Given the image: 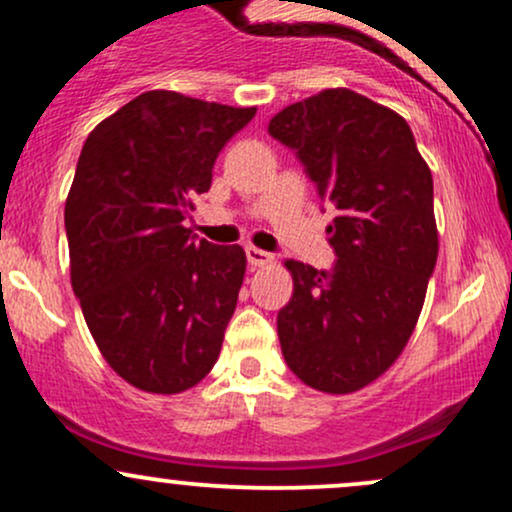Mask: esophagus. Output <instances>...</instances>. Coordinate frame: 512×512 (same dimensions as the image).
<instances>
[{
  "label": "esophagus",
  "instance_id": "34e87169",
  "mask_svg": "<svg viewBox=\"0 0 512 512\" xmlns=\"http://www.w3.org/2000/svg\"><path fill=\"white\" fill-rule=\"evenodd\" d=\"M245 255H248V262L252 264V267H267V264H272V252L267 250H260V248H245Z\"/></svg>",
  "mask_w": 512,
  "mask_h": 512
}]
</instances>
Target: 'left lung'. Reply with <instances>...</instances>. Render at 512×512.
Returning <instances> with one entry per match:
<instances>
[{"mask_svg":"<svg viewBox=\"0 0 512 512\" xmlns=\"http://www.w3.org/2000/svg\"><path fill=\"white\" fill-rule=\"evenodd\" d=\"M269 134L334 211L332 267L286 262L293 296L276 315L286 366L315 390H361L402 354L436 269L431 170L407 120L349 88L289 105Z\"/></svg>","mask_w":512,"mask_h":512,"instance_id":"obj_1","label":"left lung"}]
</instances>
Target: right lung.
Returning <instances> with one entry per match:
<instances>
[{"instance_id":"add662e5","label":"right lung","mask_w":512,"mask_h":512,"mask_svg":"<svg viewBox=\"0 0 512 512\" xmlns=\"http://www.w3.org/2000/svg\"><path fill=\"white\" fill-rule=\"evenodd\" d=\"M255 108L146 91L88 134L64 228L72 286L105 361L175 395L214 368L245 276L240 245L192 236V199Z\"/></svg>"}]
</instances>
